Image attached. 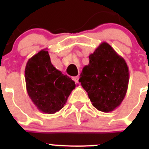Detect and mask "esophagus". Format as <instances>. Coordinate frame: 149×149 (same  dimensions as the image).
Here are the masks:
<instances>
[{"instance_id":"1","label":"esophagus","mask_w":149,"mask_h":149,"mask_svg":"<svg viewBox=\"0 0 149 149\" xmlns=\"http://www.w3.org/2000/svg\"><path fill=\"white\" fill-rule=\"evenodd\" d=\"M73 80L74 81V82L77 83H77H79V76L77 75V76H76V77H74Z\"/></svg>"}]
</instances>
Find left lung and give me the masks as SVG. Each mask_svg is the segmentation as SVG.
<instances>
[{
  "mask_svg": "<svg viewBox=\"0 0 149 149\" xmlns=\"http://www.w3.org/2000/svg\"><path fill=\"white\" fill-rule=\"evenodd\" d=\"M79 82L93 106L101 112L115 110L125 98L129 82V70L123 57L107 42H102L89 56Z\"/></svg>",
  "mask_w": 149,
  "mask_h": 149,
  "instance_id": "8db88e82",
  "label": "left lung"
}]
</instances>
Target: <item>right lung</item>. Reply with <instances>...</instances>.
<instances>
[{
  "mask_svg": "<svg viewBox=\"0 0 149 149\" xmlns=\"http://www.w3.org/2000/svg\"><path fill=\"white\" fill-rule=\"evenodd\" d=\"M24 73L29 97L44 113L60 111L75 88L74 81L52 65L45 49L29 59Z\"/></svg>",
  "mask_w": 149,
  "mask_h": 149,
  "instance_id": "add662e5",
  "label": "right lung"
}]
</instances>
